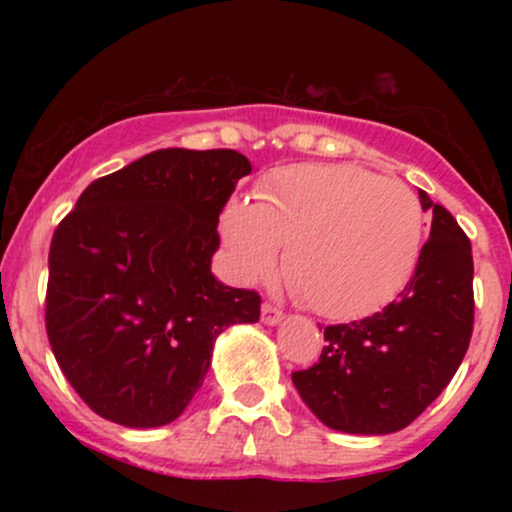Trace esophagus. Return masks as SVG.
Masks as SVG:
<instances>
[{
    "mask_svg": "<svg viewBox=\"0 0 512 512\" xmlns=\"http://www.w3.org/2000/svg\"><path fill=\"white\" fill-rule=\"evenodd\" d=\"M281 320H284V313H281V310L276 308V305L262 303V322H264V325L274 327V325H279Z\"/></svg>",
    "mask_w": 512,
    "mask_h": 512,
    "instance_id": "obj_1",
    "label": "esophagus"
}]
</instances>
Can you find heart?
<instances>
[{
  "mask_svg": "<svg viewBox=\"0 0 512 512\" xmlns=\"http://www.w3.org/2000/svg\"><path fill=\"white\" fill-rule=\"evenodd\" d=\"M221 238L245 284L279 264L317 315L356 320L390 303L414 272L424 214L414 192L349 163L276 168L255 202L231 199Z\"/></svg>",
  "mask_w": 512,
  "mask_h": 512,
  "instance_id": "heart-1",
  "label": "heart"
}]
</instances>
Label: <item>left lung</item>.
<instances>
[{
	"mask_svg": "<svg viewBox=\"0 0 512 512\" xmlns=\"http://www.w3.org/2000/svg\"><path fill=\"white\" fill-rule=\"evenodd\" d=\"M433 211L431 236L397 301L349 325L325 327L320 361L291 375L327 428L354 436L402 431L440 392L467 354L474 325L472 245L448 209Z\"/></svg>",
	"mask_w": 512,
	"mask_h": 512,
	"instance_id": "8db88e82",
	"label": "left lung"
}]
</instances>
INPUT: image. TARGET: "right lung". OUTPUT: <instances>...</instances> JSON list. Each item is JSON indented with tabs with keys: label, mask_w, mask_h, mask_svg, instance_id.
<instances>
[{
	"label": "right lung",
	"mask_w": 512,
	"mask_h": 512,
	"mask_svg": "<svg viewBox=\"0 0 512 512\" xmlns=\"http://www.w3.org/2000/svg\"><path fill=\"white\" fill-rule=\"evenodd\" d=\"M248 173L231 149H161L93 180L57 226L45 327L64 378L103 419L175 421L216 337L260 320L255 291L211 274L219 214Z\"/></svg>",
	"instance_id": "add662e5"
}]
</instances>
